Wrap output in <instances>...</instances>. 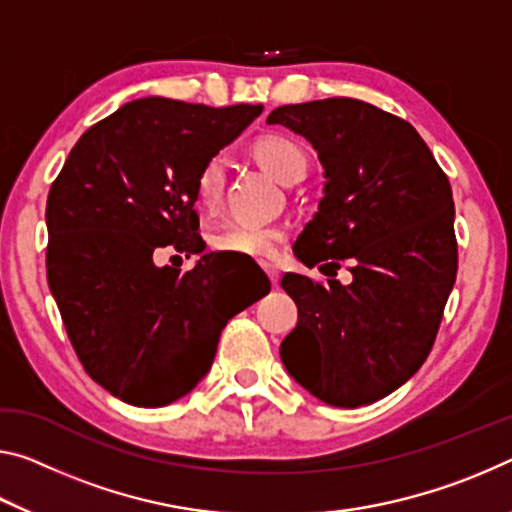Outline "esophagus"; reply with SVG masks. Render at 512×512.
Returning <instances> with one entry per match:
<instances>
[{
    "label": "esophagus",
    "mask_w": 512,
    "mask_h": 512,
    "mask_svg": "<svg viewBox=\"0 0 512 512\" xmlns=\"http://www.w3.org/2000/svg\"><path fill=\"white\" fill-rule=\"evenodd\" d=\"M262 269L266 271V275H269V280L273 282V285H278V269H275L273 264H262Z\"/></svg>",
    "instance_id": "1"
}]
</instances>
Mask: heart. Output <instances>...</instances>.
Returning a JSON list of instances; mask_svg holds the SVG:
<instances>
[{
    "label": "heart",
    "mask_w": 512,
    "mask_h": 512,
    "mask_svg": "<svg viewBox=\"0 0 512 512\" xmlns=\"http://www.w3.org/2000/svg\"><path fill=\"white\" fill-rule=\"evenodd\" d=\"M255 157L269 173L282 184H291L305 177L310 159L303 145L285 134L262 136L255 143ZM227 180V157L216 152L200 166L196 177V202L200 209L212 212L223 198ZM285 232L275 225L259 223H225L212 234V246L218 253H230L239 257L269 259L282 243Z\"/></svg>",
    "instance_id": "obj_1"
}]
</instances>
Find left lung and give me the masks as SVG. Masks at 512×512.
Here are the masks:
<instances>
[{
    "instance_id": "left-lung-1",
    "label": "left lung",
    "mask_w": 512,
    "mask_h": 512,
    "mask_svg": "<svg viewBox=\"0 0 512 512\" xmlns=\"http://www.w3.org/2000/svg\"><path fill=\"white\" fill-rule=\"evenodd\" d=\"M266 123L310 141L326 170L294 255L310 269L346 259L353 273L346 287L285 273L298 323L282 364L323 403L369 405L415 376L433 348L458 271L451 184L415 127L362 100L287 104Z\"/></svg>"
}]
</instances>
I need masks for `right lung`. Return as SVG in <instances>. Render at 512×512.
I'll return each instance as SVG.
<instances>
[{
  "label": "right lung",
  "mask_w": 512,
  "mask_h": 512,
  "mask_svg": "<svg viewBox=\"0 0 512 512\" xmlns=\"http://www.w3.org/2000/svg\"><path fill=\"white\" fill-rule=\"evenodd\" d=\"M262 113L141 97L81 134L47 196V282L88 376L120 401L161 408L212 369L218 337L255 300L227 294L200 255L196 177ZM177 257V255H175Z\"/></svg>",
  "instance_id": "1"
}]
</instances>
